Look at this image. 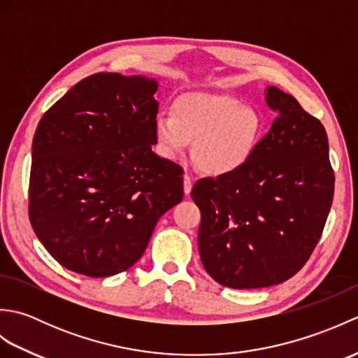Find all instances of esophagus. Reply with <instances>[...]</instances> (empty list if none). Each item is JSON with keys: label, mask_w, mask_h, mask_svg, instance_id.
<instances>
[{"label": "esophagus", "mask_w": 358, "mask_h": 358, "mask_svg": "<svg viewBox=\"0 0 358 358\" xmlns=\"http://www.w3.org/2000/svg\"><path fill=\"white\" fill-rule=\"evenodd\" d=\"M192 185H194L192 177H191V175H189V173H186L185 177H183V187H185V194H186V195L191 194V191H192Z\"/></svg>", "instance_id": "esophagus-1"}]
</instances>
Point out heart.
Here are the masks:
<instances>
[{"mask_svg":"<svg viewBox=\"0 0 358 358\" xmlns=\"http://www.w3.org/2000/svg\"><path fill=\"white\" fill-rule=\"evenodd\" d=\"M263 132L255 109L226 94L191 92L172 106V115L155 118V136L163 154L185 157L191 141L200 169L215 177L240 171L252 157Z\"/></svg>","mask_w":358,"mask_h":358,"instance_id":"obj_1","label":"heart"}]
</instances>
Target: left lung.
Segmentation results:
<instances>
[{
  "instance_id": "1",
  "label": "left lung",
  "mask_w": 358,
  "mask_h": 358,
  "mask_svg": "<svg viewBox=\"0 0 358 358\" xmlns=\"http://www.w3.org/2000/svg\"><path fill=\"white\" fill-rule=\"evenodd\" d=\"M277 118L240 171L201 178L199 249L217 283L257 289L294 277L322 237L334 196L328 135L292 95L269 86Z\"/></svg>"
}]
</instances>
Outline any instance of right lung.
Returning <instances> with one entry per match:
<instances>
[{
    "label": "right lung",
    "mask_w": 358,
    "mask_h": 358,
    "mask_svg": "<svg viewBox=\"0 0 358 358\" xmlns=\"http://www.w3.org/2000/svg\"><path fill=\"white\" fill-rule=\"evenodd\" d=\"M157 81L100 72L38 123L29 218L55 260L87 277L131 268L155 224L183 199V167L152 152Z\"/></svg>",
    "instance_id": "add662e5"
}]
</instances>
